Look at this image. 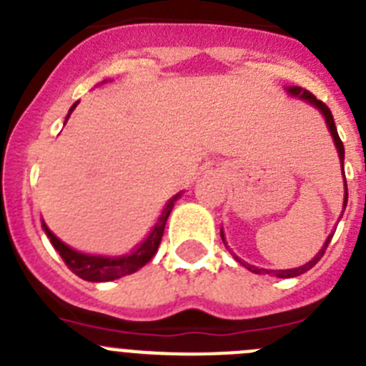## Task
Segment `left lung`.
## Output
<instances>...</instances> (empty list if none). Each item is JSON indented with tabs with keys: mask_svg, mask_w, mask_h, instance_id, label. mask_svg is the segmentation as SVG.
Returning a JSON list of instances; mask_svg holds the SVG:
<instances>
[{
	"mask_svg": "<svg viewBox=\"0 0 366 366\" xmlns=\"http://www.w3.org/2000/svg\"><path fill=\"white\" fill-rule=\"evenodd\" d=\"M287 93H292L293 97H299V99L306 100V102H310V104H312V106H315V108L319 109V112H321L322 115H325L326 126H328L330 134H332V137H334L335 148H337V152H339V159H341V167H342V161H345V147H342V141H341V139H339L337 128H335L334 117H332V112H330V108H328V106H326L325 102H322V100H319V99H317V97L313 95V93H310L308 89H302V87H299V86H292V87H287ZM342 176H345V170H342ZM347 202H348V189H347V179H345V202H342V207H347ZM219 234H222V240H223V244H225V238H223V231L219 232ZM332 236H334V234H330L328 238H326L325 245H322V249H321V251H319V253H317L315 257H313V260H310L308 264H304V266H300V267H295V269H279V271H267V269H260V267H257V266H251V264H245V262H242L240 258L236 257V254H234V258H236V260H238V262H240L242 266H244V267H247V269L251 271V273H257V274L269 273V274H274V277H279V279H292V277H299V274H302V273H306V271H310V269H312L313 266H315L317 262L321 260V258H322V254H325V251H326V247H328L330 240H332Z\"/></svg>",
	"mask_w": 366,
	"mask_h": 366,
	"instance_id": "1",
	"label": "left lung"
}]
</instances>
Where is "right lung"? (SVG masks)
<instances>
[{
    "instance_id": "right-lung-1",
    "label": "right lung",
    "mask_w": 366,
    "mask_h": 366,
    "mask_svg": "<svg viewBox=\"0 0 366 366\" xmlns=\"http://www.w3.org/2000/svg\"><path fill=\"white\" fill-rule=\"evenodd\" d=\"M79 102H74L71 106L69 113H67L66 122L69 119L71 112L76 108ZM181 194H176L170 202L164 207L163 214H161L159 222L155 223V227L152 229L150 234L147 236V240L143 244H139L137 247L132 251L130 254H124V257H95V254H84L71 249L69 245L64 244L62 240H58L56 236L49 231V227L44 223V231L47 234V238L51 240L53 247L56 249L62 260L66 262V266L73 271L76 277L87 280V282H108V280L121 279L124 274L135 273L137 269L148 264L152 260L155 253H157V247L161 244V238H163L164 225H167V219L170 216V211H172L174 202L179 198Z\"/></svg>"
}]
</instances>
